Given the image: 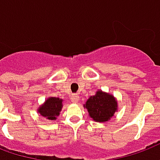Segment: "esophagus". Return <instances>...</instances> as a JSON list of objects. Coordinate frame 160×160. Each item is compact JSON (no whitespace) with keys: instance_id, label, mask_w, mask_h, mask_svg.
I'll return each instance as SVG.
<instances>
[{"instance_id":"esophagus-1","label":"esophagus","mask_w":160,"mask_h":160,"mask_svg":"<svg viewBox=\"0 0 160 160\" xmlns=\"http://www.w3.org/2000/svg\"><path fill=\"white\" fill-rule=\"evenodd\" d=\"M71 101H72V102H74V103H77V102L79 101L78 94H72V96H71Z\"/></svg>"}]
</instances>
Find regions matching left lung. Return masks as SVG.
I'll return each mask as SVG.
<instances>
[{"instance_id": "8db88e82", "label": "left lung", "mask_w": 160, "mask_h": 160, "mask_svg": "<svg viewBox=\"0 0 160 160\" xmlns=\"http://www.w3.org/2000/svg\"><path fill=\"white\" fill-rule=\"evenodd\" d=\"M117 101L113 96L101 90L88 98L84 105L89 116L97 122L108 121L117 111Z\"/></svg>"}]
</instances>
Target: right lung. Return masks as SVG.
<instances>
[{
	"label": "right lung",
	"mask_w": 160,
	"mask_h": 160,
	"mask_svg": "<svg viewBox=\"0 0 160 160\" xmlns=\"http://www.w3.org/2000/svg\"><path fill=\"white\" fill-rule=\"evenodd\" d=\"M62 108V100L56 97H50L48 99L44 105L38 109V112L48 119H56L59 115V112Z\"/></svg>",
	"instance_id": "add662e5"
}]
</instances>
